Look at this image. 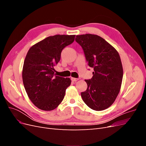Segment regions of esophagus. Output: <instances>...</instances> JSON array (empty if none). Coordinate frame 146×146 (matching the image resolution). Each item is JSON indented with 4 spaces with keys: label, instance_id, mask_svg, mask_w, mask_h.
<instances>
[{
    "label": "esophagus",
    "instance_id": "34e87169",
    "mask_svg": "<svg viewBox=\"0 0 146 146\" xmlns=\"http://www.w3.org/2000/svg\"><path fill=\"white\" fill-rule=\"evenodd\" d=\"M78 80V78H74V77H71V80L73 81V82H76V81H77Z\"/></svg>",
    "mask_w": 146,
    "mask_h": 146
}]
</instances>
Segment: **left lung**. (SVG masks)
Segmentation results:
<instances>
[{
  "label": "left lung",
  "instance_id": "8db88e82",
  "mask_svg": "<svg viewBox=\"0 0 146 146\" xmlns=\"http://www.w3.org/2000/svg\"><path fill=\"white\" fill-rule=\"evenodd\" d=\"M76 41L83 48L88 64L94 69L92 77L85 80L88 88L81 92L84 102L96 111H102L115 101L120 91L123 68L118 52L97 35H77Z\"/></svg>",
  "mask_w": 146,
  "mask_h": 146
}]
</instances>
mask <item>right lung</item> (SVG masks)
<instances>
[{
    "mask_svg": "<svg viewBox=\"0 0 146 146\" xmlns=\"http://www.w3.org/2000/svg\"><path fill=\"white\" fill-rule=\"evenodd\" d=\"M76 35H56L32 46L24 60L23 81L31 102L44 111L55 109L63 101L70 86V78L55 75V66L63 48L72 44Z\"/></svg>",
    "mask_w": 146,
    "mask_h": 146,
    "instance_id": "add662e5",
    "label": "right lung"
}]
</instances>
